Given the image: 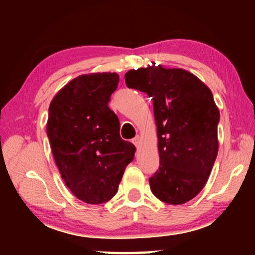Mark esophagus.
<instances>
[{
    "mask_svg": "<svg viewBox=\"0 0 255 255\" xmlns=\"http://www.w3.org/2000/svg\"><path fill=\"white\" fill-rule=\"evenodd\" d=\"M132 143L135 144V146H136L137 148L139 147V145H140V138H139V136H136L135 138H133V139H132Z\"/></svg>",
    "mask_w": 255,
    "mask_h": 255,
    "instance_id": "esophagus-1",
    "label": "esophagus"
}]
</instances>
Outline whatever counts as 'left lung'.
Here are the masks:
<instances>
[{"mask_svg":"<svg viewBox=\"0 0 255 255\" xmlns=\"http://www.w3.org/2000/svg\"><path fill=\"white\" fill-rule=\"evenodd\" d=\"M125 81L153 98L159 167L149 178L150 190L165 204L191 200L205 187L218 153L221 116L213 93L188 71L161 65L128 71Z\"/></svg>","mask_w":255,"mask_h":255,"instance_id":"1","label":"left lung"}]
</instances>
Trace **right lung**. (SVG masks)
I'll return each mask as SVG.
<instances>
[{
  "mask_svg": "<svg viewBox=\"0 0 255 255\" xmlns=\"http://www.w3.org/2000/svg\"><path fill=\"white\" fill-rule=\"evenodd\" d=\"M117 73L81 75L49 106L47 136L56 165L77 199L98 205L118 191L135 146L119 133V119L108 107L118 88Z\"/></svg>",
  "mask_w": 255,
  "mask_h": 255,
  "instance_id": "add662e5",
  "label": "right lung"
}]
</instances>
